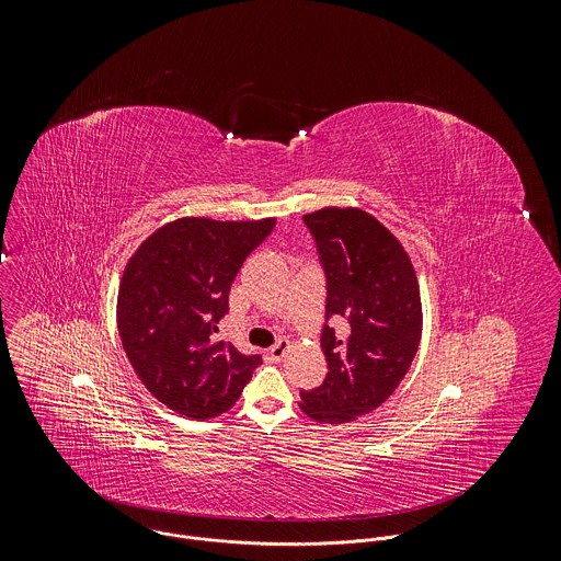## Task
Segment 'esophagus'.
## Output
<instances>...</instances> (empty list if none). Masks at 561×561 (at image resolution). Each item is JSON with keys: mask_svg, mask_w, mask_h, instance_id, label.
<instances>
[{"mask_svg": "<svg viewBox=\"0 0 561 561\" xmlns=\"http://www.w3.org/2000/svg\"><path fill=\"white\" fill-rule=\"evenodd\" d=\"M287 351H289V342H287V340H280V342H276V344L267 351V357H270L272 364H278V362L287 355Z\"/></svg>", "mask_w": 561, "mask_h": 561, "instance_id": "obj_1", "label": "esophagus"}]
</instances>
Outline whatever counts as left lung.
I'll list each match as a JSON object with an SVG mask.
<instances>
[{
	"label": "left lung",
	"mask_w": 561,
	"mask_h": 561,
	"mask_svg": "<svg viewBox=\"0 0 561 561\" xmlns=\"http://www.w3.org/2000/svg\"><path fill=\"white\" fill-rule=\"evenodd\" d=\"M327 274V377L300 392V410L320 423H346L379 408L405 377L423 329L412 261L399 239L362 208H322L302 217Z\"/></svg>",
	"instance_id": "8db88e82"
}]
</instances>
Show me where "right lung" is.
<instances>
[{
	"label": "right lung",
	"mask_w": 561,
	"mask_h": 561,
	"mask_svg": "<svg viewBox=\"0 0 561 561\" xmlns=\"http://www.w3.org/2000/svg\"><path fill=\"white\" fill-rule=\"evenodd\" d=\"M274 224L182 217L147 237L123 272V348L147 390L182 416L226 412L261 364V355H243L215 333L232 280Z\"/></svg>",
	"instance_id": "add662e5"
}]
</instances>
